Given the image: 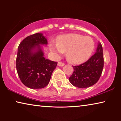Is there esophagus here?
Masks as SVG:
<instances>
[{
    "mask_svg": "<svg viewBox=\"0 0 121 121\" xmlns=\"http://www.w3.org/2000/svg\"><path fill=\"white\" fill-rule=\"evenodd\" d=\"M64 65V64L63 63L60 62H59L58 63V66H59V67H63V66Z\"/></svg>",
    "mask_w": 121,
    "mask_h": 121,
    "instance_id": "obj_1",
    "label": "esophagus"
}]
</instances>
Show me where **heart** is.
I'll use <instances>...</instances> for the list:
<instances>
[{"instance_id": "heart-1", "label": "heart", "mask_w": 121, "mask_h": 121, "mask_svg": "<svg viewBox=\"0 0 121 121\" xmlns=\"http://www.w3.org/2000/svg\"><path fill=\"white\" fill-rule=\"evenodd\" d=\"M95 43L89 36L77 34L62 35L57 42L51 41L49 44L51 51L56 57H60L67 51V57L70 62L81 64L85 62L93 52Z\"/></svg>"}]
</instances>
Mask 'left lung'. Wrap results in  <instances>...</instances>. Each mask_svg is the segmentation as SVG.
Returning <instances> with one entry per match:
<instances>
[{
  "mask_svg": "<svg viewBox=\"0 0 121 121\" xmlns=\"http://www.w3.org/2000/svg\"><path fill=\"white\" fill-rule=\"evenodd\" d=\"M103 49L99 42L95 53L89 60L80 65L73 67L74 72L69 80L74 86L86 88L96 83L104 68Z\"/></svg>",
  "mask_w": 121,
  "mask_h": 121,
  "instance_id": "left-lung-1",
  "label": "left lung"
}]
</instances>
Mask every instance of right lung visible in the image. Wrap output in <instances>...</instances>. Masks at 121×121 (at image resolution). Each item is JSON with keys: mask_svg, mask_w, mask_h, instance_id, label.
Listing matches in <instances>:
<instances>
[{"mask_svg": "<svg viewBox=\"0 0 121 121\" xmlns=\"http://www.w3.org/2000/svg\"><path fill=\"white\" fill-rule=\"evenodd\" d=\"M42 33L27 36L20 43L16 57V70L21 82L30 89L46 87L50 81L57 62L44 57L41 45H47Z\"/></svg>", "mask_w": 121, "mask_h": 121, "instance_id": "add662e5", "label": "right lung"}]
</instances>
